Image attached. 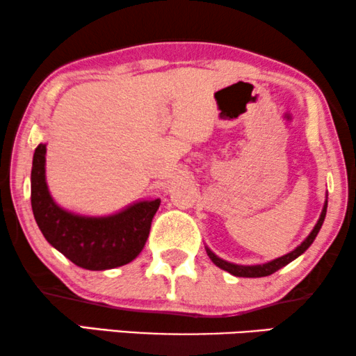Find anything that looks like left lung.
I'll use <instances>...</instances> for the list:
<instances>
[{"label": "left lung", "mask_w": 356, "mask_h": 356, "mask_svg": "<svg viewBox=\"0 0 356 356\" xmlns=\"http://www.w3.org/2000/svg\"><path fill=\"white\" fill-rule=\"evenodd\" d=\"M325 212H327V199H325L323 212H321L318 223H316L314 228H313V230H311L309 235L306 236L303 241H301V245L296 246L293 251L286 252V254L277 257V259H272L269 262H264V264L241 266V264H235V262H228L225 259H222V257H218L217 254H213V252L206 246L207 256L211 257V261L217 267H220V269L227 270L228 274H232V275H235V277H252V279H254V277H267V275L274 274V272H277L279 269H282V267H284V266L290 264L291 261H295L296 257L303 254V252L308 250L311 245H313V241L316 240V236H318L321 227H323V222H324V218H325Z\"/></svg>", "instance_id": "1"}]
</instances>
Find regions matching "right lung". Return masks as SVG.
<instances>
[{
  "label": "right lung",
  "mask_w": 356,
  "mask_h": 356,
  "mask_svg": "<svg viewBox=\"0 0 356 356\" xmlns=\"http://www.w3.org/2000/svg\"><path fill=\"white\" fill-rule=\"evenodd\" d=\"M47 144L33 152L31 201L45 240L71 262L87 270L124 266L139 256L149 238L160 199L136 201L111 216L89 217L58 206L47 184Z\"/></svg>",
  "instance_id": "obj_1"
}]
</instances>
